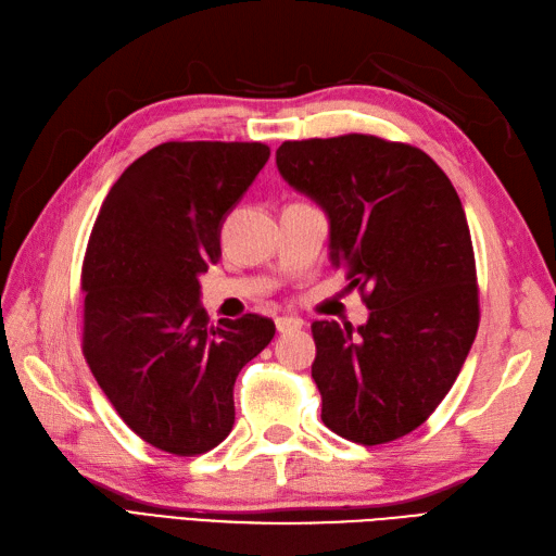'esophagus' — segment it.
Masks as SVG:
<instances>
[{
    "mask_svg": "<svg viewBox=\"0 0 556 556\" xmlns=\"http://www.w3.org/2000/svg\"><path fill=\"white\" fill-rule=\"evenodd\" d=\"M275 326L279 332H291V330H300L304 326V320L298 316H279L275 320Z\"/></svg>",
    "mask_w": 556,
    "mask_h": 556,
    "instance_id": "1",
    "label": "esophagus"
}]
</instances>
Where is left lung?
Wrapping results in <instances>:
<instances>
[{"label":"left lung","instance_id":"obj_1","mask_svg":"<svg viewBox=\"0 0 556 556\" xmlns=\"http://www.w3.org/2000/svg\"><path fill=\"white\" fill-rule=\"evenodd\" d=\"M277 168L326 212L332 265L367 291V324L312 326L320 418L363 445L414 432L478 332L471 232L455 187L422 150L363 134L286 140Z\"/></svg>","mask_w":556,"mask_h":556}]
</instances>
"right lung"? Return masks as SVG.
<instances>
[{
    "label": "right lung",
    "instance_id": "1",
    "mask_svg": "<svg viewBox=\"0 0 556 556\" xmlns=\"http://www.w3.org/2000/svg\"><path fill=\"white\" fill-rule=\"evenodd\" d=\"M267 159L263 142L156 146L111 187L89 236L83 353L119 418L159 451L219 445L240 369L275 337L258 314L210 326L199 281Z\"/></svg>",
    "mask_w": 556,
    "mask_h": 556
}]
</instances>
